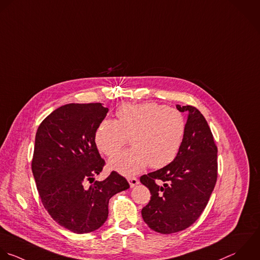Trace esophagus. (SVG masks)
Listing matches in <instances>:
<instances>
[{"instance_id": "esophagus-1", "label": "esophagus", "mask_w": 260, "mask_h": 260, "mask_svg": "<svg viewBox=\"0 0 260 260\" xmlns=\"http://www.w3.org/2000/svg\"><path fill=\"white\" fill-rule=\"evenodd\" d=\"M127 180H128V183H129L131 187H135L136 185L139 184V180H138V178H136V177H128Z\"/></svg>"}]
</instances>
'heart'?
Instances as JSON below:
<instances>
[{"label": "heart", "instance_id": "b5f03b06", "mask_svg": "<svg viewBox=\"0 0 260 260\" xmlns=\"http://www.w3.org/2000/svg\"><path fill=\"white\" fill-rule=\"evenodd\" d=\"M116 118L102 120L94 136L97 148L108 157L119 152L131 137L133 148L110 159L111 169L134 175L149 164L159 169L176 158L186 132L180 111L155 102L122 104Z\"/></svg>", "mask_w": 260, "mask_h": 260}]
</instances>
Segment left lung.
<instances>
[{"mask_svg": "<svg viewBox=\"0 0 260 260\" xmlns=\"http://www.w3.org/2000/svg\"><path fill=\"white\" fill-rule=\"evenodd\" d=\"M176 108L188 113L180 151L170 164L140 178L152 196L142 217L161 234L185 230L200 218L218 176V149L206 118L193 106Z\"/></svg>", "mask_w": 260, "mask_h": 260, "instance_id": "obj_1", "label": "left lung"}]
</instances>
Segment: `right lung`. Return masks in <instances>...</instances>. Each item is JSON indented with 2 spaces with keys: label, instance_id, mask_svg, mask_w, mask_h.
Masks as SVG:
<instances>
[{
  "label": "right lung",
  "instance_id": "add662e5",
  "mask_svg": "<svg viewBox=\"0 0 260 260\" xmlns=\"http://www.w3.org/2000/svg\"><path fill=\"white\" fill-rule=\"evenodd\" d=\"M107 112L101 103L66 104L36 132L31 168L42 205L57 224L77 234L99 229L109 200L129 188L115 171L103 181L94 178L105 164L94 136Z\"/></svg>",
  "mask_w": 260,
  "mask_h": 260
}]
</instances>
